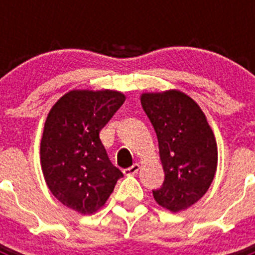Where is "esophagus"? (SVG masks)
Wrapping results in <instances>:
<instances>
[{
  "label": "esophagus",
  "mask_w": 255,
  "mask_h": 255,
  "mask_svg": "<svg viewBox=\"0 0 255 255\" xmlns=\"http://www.w3.org/2000/svg\"><path fill=\"white\" fill-rule=\"evenodd\" d=\"M138 171H139V164L134 163L132 166H130V167L125 168V170H124V173H125V175H134V173H136Z\"/></svg>",
  "instance_id": "obj_1"
}]
</instances>
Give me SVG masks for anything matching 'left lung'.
Segmentation results:
<instances>
[{
    "label": "left lung",
    "mask_w": 255,
    "mask_h": 255,
    "mask_svg": "<svg viewBox=\"0 0 255 255\" xmlns=\"http://www.w3.org/2000/svg\"><path fill=\"white\" fill-rule=\"evenodd\" d=\"M140 101L157 134L164 172L153 197L171 212L186 209L213 181L218 157L215 135L199 106L181 92L145 93Z\"/></svg>",
    "instance_id": "1"
}]
</instances>
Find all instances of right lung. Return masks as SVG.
I'll return each mask as SVG.
<instances>
[{"label":"right lung","mask_w":255,"mask_h":255,"mask_svg":"<svg viewBox=\"0 0 255 255\" xmlns=\"http://www.w3.org/2000/svg\"><path fill=\"white\" fill-rule=\"evenodd\" d=\"M125 102L115 91H71L47 116L40 163L51 193L64 206L92 215L124 176L108 158L100 131Z\"/></svg>","instance_id":"obj_1"}]
</instances>
